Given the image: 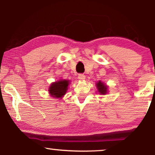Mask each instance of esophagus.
I'll return each mask as SVG.
<instances>
[{"instance_id": "1", "label": "esophagus", "mask_w": 155, "mask_h": 155, "mask_svg": "<svg viewBox=\"0 0 155 155\" xmlns=\"http://www.w3.org/2000/svg\"><path fill=\"white\" fill-rule=\"evenodd\" d=\"M78 78H79V80L81 81H83V80L85 79V75L84 74H79V76H78Z\"/></svg>"}]
</instances>
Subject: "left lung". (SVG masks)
Segmentation results:
<instances>
[{"label": "left lung", "instance_id": "1", "mask_svg": "<svg viewBox=\"0 0 155 155\" xmlns=\"http://www.w3.org/2000/svg\"><path fill=\"white\" fill-rule=\"evenodd\" d=\"M97 88H98V92H100V94H106L107 93V86H105L104 84L101 83V81H99L98 83L96 84Z\"/></svg>", "mask_w": 155, "mask_h": 155}]
</instances>
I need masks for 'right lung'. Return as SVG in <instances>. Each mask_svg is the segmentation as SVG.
Here are the masks:
<instances>
[{
    "label": "right lung",
    "mask_w": 155,
    "mask_h": 155,
    "mask_svg": "<svg viewBox=\"0 0 155 155\" xmlns=\"http://www.w3.org/2000/svg\"><path fill=\"white\" fill-rule=\"evenodd\" d=\"M68 85H69V81L67 80H60L53 83L49 88V94L53 97L61 98L67 92Z\"/></svg>",
    "instance_id": "1"
}]
</instances>
